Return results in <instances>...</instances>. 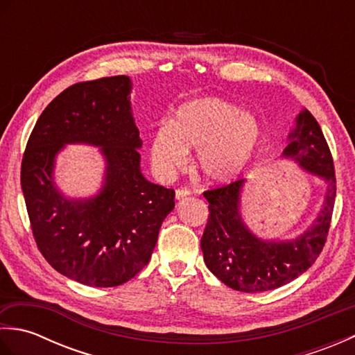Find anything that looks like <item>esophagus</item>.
<instances>
[{"mask_svg": "<svg viewBox=\"0 0 355 355\" xmlns=\"http://www.w3.org/2000/svg\"><path fill=\"white\" fill-rule=\"evenodd\" d=\"M189 195H191V191H187V189H177L175 191V198L177 200H183L186 197H189Z\"/></svg>", "mask_w": 355, "mask_h": 355, "instance_id": "esophagus-1", "label": "esophagus"}]
</instances>
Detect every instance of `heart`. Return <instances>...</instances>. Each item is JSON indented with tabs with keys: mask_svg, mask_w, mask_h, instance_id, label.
<instances>
[{
	"mask_svg": "<svg viewBox=\"0 0 355 355\" xmlns=\"http://www.w3.org/2000/svg\"><path fill=\"white\" fill-rule=\"evenodd\" d=\"M262 139L259 120L221 97L184 102L171 123H162L150 140V158L162 175L183 169L187 150H197V166L206 180L229 182L243 171Z\"/></svg>",
	"mask_w": 355,
	"mask_h": 355,
	"instance_id": "b5f03b06",
	"label": "heart"
}]
</instances>
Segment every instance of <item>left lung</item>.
Masks as SVG:
<instances>
[{
    "label": "left lung",
    "mask_w": 355,
    "mask_h": 355,
    "mask_svg": "<svg viewBox=\"0 0 355 355\" xmlns=\"http://www.w3.org/2000/svg\"><path fill=\"white\" fill-rule=\"evenodd\" d=\"M288 139L282 157L327 183L318 220L296 239L262 241L247 229L239 214L244 180L205 192L209 201V218L201 238L205 262L221 282L236 291H268L291 282L313 266L327 243L337 191L333 155L318 120L308 110L300 111Z\"/></svg>",
    "instance_id": "left-lung-1"
}]
</instances>
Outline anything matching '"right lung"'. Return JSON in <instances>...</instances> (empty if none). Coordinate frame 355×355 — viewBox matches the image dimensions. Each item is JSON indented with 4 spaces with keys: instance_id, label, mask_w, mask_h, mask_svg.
Segmentation results:
<instances>
[{
    "instance_id": "1",
    "label": "right lung",
    "mask_w": 355,
    "mask_h": 355,
    "mask_svg": "<svg viewBox=\"0 0 355 355\" xmlns=\"http://www.w3.org/2000/svg\"><path fill=\"white\" fill-rule=\"evenodd\" d=\"M131 80L78 82L53 99L30 134L21 187L36 245L59 273L89 286H117L146 266L175 191L140 172V134L131 114ZM67 142L101 146L107 177L94 199L62 198L52 182Z\"/></svg>"
}]
</instances>
